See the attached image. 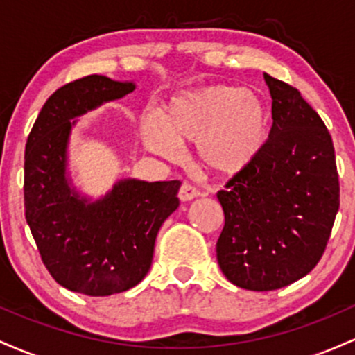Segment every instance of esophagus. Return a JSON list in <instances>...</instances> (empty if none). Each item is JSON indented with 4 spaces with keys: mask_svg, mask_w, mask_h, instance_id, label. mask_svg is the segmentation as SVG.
<instances>
[{
    "mask_svg": "<svg viewBox=\"0 0 355 355\" xmlns=\"http://www.w3.org/2000/svg\"><path fill=\"white\" fill-rule=\"evenodd\" d=\"M200 197V191H198L195 187L189 185V183H183L180 187V191H178V198H180L182 202H189V200H193V198Z\"/></svg>",
    "mask_w": 355,
    "mask_h": 355,
    "instance_id": "esophagus-1",
    "label": "esophagus"
}]
</instances>
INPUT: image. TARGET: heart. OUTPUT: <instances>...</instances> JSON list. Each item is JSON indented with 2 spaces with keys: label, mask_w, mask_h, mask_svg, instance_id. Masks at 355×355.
Returning a JSON list of instances; mask_svg holds the SVG:
<instances>
[{
  "label": "heart",
  "mask_w": 355,
  "mask_h": 355,
  "mask_svg": "<svg viewBox=\"0 0 355 355\" xmlns=\"http://www.w3.org/2000/svg\"><path fill=\"white\" fill-rule=\"evenodd\" d=\"M141 135L145 145L166 160L182 157V141H197L207 170L234 175L266 145L268 110L252 89L211 85L177 95L164 116L145 113Z\"/></svg>",
  "instance_id": "obj_1"
}]
</instances>
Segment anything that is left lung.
<instances>
[{"label":"left lung","mask_w":355,"mask_h":355,"mask_svg":"<svg viewBox=\"0 0 355 355\" xmlns=\"http://www.w3.org/2000/svg\"><path fill=\"white\" fill-rule=\"evenodd\" d=\"M270 133L250 165L217 198L225 225L217 242L223 275L247 291H275L319 263L339 210V173L329 130L300 92L263 75Z\"/></svg>","instance_id":"1"}]
</instances>
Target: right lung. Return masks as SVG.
<instances>
[{"label": "right lung", "instance_id": "add662e5", "mask_svg": "<svg viewBox=\"0 0 355 355\" xmlns=\"http://www.w3.org/2000/svg\"><path fill=\"white\" fill-rule=\"evenodd\" d=\"M135 89L132 81L89 75L56 89L43 105L24 152V217L44 267L64 288L118 294L148 274L155 239L177 210L182 183L125 178L96 202L67 177L73 118Z\"/></svg>", "mask_w": 355, "mask_h": 355}]
</instances>
